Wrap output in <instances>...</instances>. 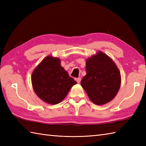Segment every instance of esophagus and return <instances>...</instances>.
<instances>
[{
	"instance_id": "1",
	"label": "esophagus",
	"mask_w": 146,
	"mask_h": 146,
	"mask_svg": "<svg viewBox=\"0 0 146 146\" xmlns=\"http://www.w3.org/2000/svg\"><path fill=\"white\" fill-rule=\"evenodd\" d=\"M75 80L77 83H79L80 82H81V78H75Z\"/></svg>"
}]
</instances>
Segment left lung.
<instances>
[{
  "mask_svg": "<svg viewBox=\"0 0 146 146\" xmlns=\"http://www.w3.org/2000/svg\"><path fill=\"white\" fill-rule=\"evenodd\" d=\"M86 75L81 85L93 103L104 105L113 100L120 86V73L111 59L102 51L86 61Z\"/></svg>",
  "mask_w": 146,
  "mask_h": 146,
  "instance_id": "obj_1",
  "label": "left lung"
}]
</instances>
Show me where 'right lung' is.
<instances>
[{
    "mask_svg": "<svg viewBox=\"0 0 146 146\" xmlns=\"http://www.w3.org/2000/svg\"><path fill=\"white\" fill-rule=\"evenodd\" d=\"M31 82L38 97L51 105L60 103L77 83L61 66L60 59L51 56L46 57L33 71Z\"/></svg>",
    "mask_w": 146,
    "mask_h": 146,
    "instance_id": "1",
    "label": "right lung"
}]
</instances>
